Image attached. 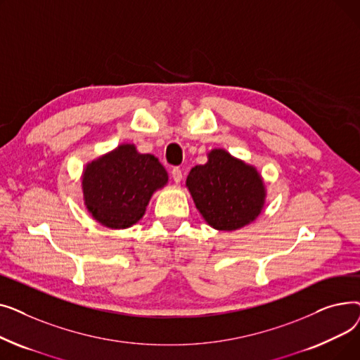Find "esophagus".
Returning a JSON list of instances; mask_svg holds the SVG:
<instances>
[{"label":"esophagus","instance_id":"obj_1","mask_svg":"<svg viewBox=\"0 0 360 360\" xmlns=\"http://www.w3.org/2000/svg\"><path fill=\"white\" fill-rule=\"evenodd\" d=\"M170 175H172V178H174V181L178 184V182H181L182 181V169L181 167H174L172 170H170Z\"/></svg>","mask_w":360,"mask_h":360}]
</instances>
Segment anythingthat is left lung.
Wrapping results in <instances>:
<instances>
[{
	"label": "left lung",
	"instance_id": "obj_1",
	"mask_svg": "<svg viewBox=\"0 0 360 360\" xmlns=\"http://www.w3.org/2000/svg\"><path fill=\"white\" fill-rule=\"evenodd\" d=\"M186 186L205 221L219 231H235L255 220L266 197L255 167L224 150H213L209 162L193 167Z\"/></svg>",
	"mask_w": 360,
	"mask_h": 360
}]
</instances>
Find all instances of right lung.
Segmentation results:
<instances>
[{
  "label": "right lung",
  "instance_id": "right-lung-1",
  "mask_svg": "<svg viewBox=\"0 0 360 360\" xmlns=\"http://www.w3.org/2000/svg\"><path fill=\"white\" fill-rule=\"evenodd\" d=\"M166 182V170L155 156L122 144L87 165L83 194L94 219L106 228L124 229L143 217L150 197Z\"/></svg>",
  "mask_w": 360,
  "mask_h": 360
}]
</instances>
